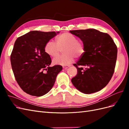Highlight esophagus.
I'll return each mask as SVG.
<instances>
[{"label":"esophagus","instance_id":"34e87169","mask_svg":"<svg viewBox=\"0 0 129 129\" xmlns=\"http://www.w3.org/2000/svg\"><path fill=\"white\" fill-rule=\"evenodd\" d=\"M69 67H70L69 65H68V66H63V68H64V69H67V68H68Z\"/></svg>","mask_w":129,"mask_h":129}]
</instances>
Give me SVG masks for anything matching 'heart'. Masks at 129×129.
Masks as SVG:
<instances>
[{"instance_id":"obj_1","label":"heart","mask_w":129,"mask_h":129,"mask_svg":"<svg viewBox=\"0 0 129 129\" xmlns=\"http://www.w3.org/2000/svg\"><path fill=\"white\" fill-rule=\"evenodd\" d=\"M56 44L52 40L46 42L45 46V52L50 57L57 56L61 49L64 54L53 59L55 64L67 66L73 62L74 57H80L83 55L85 47L82 41L78 40L75 36L71 33H63L56 38Z\"/></svg>"}]
</instances>
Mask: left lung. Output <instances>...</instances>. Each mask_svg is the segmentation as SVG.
<instances>
[{
	"mask_svg": "<svg viewBox=\"0 0 129 129\" xmlns=\"http://www.w3.org/2000/svg\"><path fill=\"white\" fill-rule=\"evenodd\" d=\"M85 47L83 55L73 65L77 69L72 82L84 93H94L108 84L114 74L117 47L107 33L95 29L70 30Z\"/></svg>",
	"mask_w": 129,
	"mask_h": 129,
	"instance_id": "obj_1",
	"label": "left lung"
}]
</instances>
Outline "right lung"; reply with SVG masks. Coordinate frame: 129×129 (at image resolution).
I'll return each instance as SVG.
<instances>
[{"instance_id":"obj_1","label":"right lung","mask_w":129,"mask_h":129,"mask_svg":"<svg viewBox=\"0 0 129 129\" xmlns=\"http://www.w3.org/2000/svg\"><path fill=\"white\" fill-rule=\"evenodd\" d=\"M59 32L33 30L19 37L11 55L12 68L18 84L28 94L37 97L48 92L55 83L61 65L50 67L52 60L45 46Z\"/></svg>"}]
</instances>
